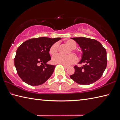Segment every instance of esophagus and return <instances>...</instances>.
<instances>
[{
  "label": "esophagus",
  "instance_id": "esophagus-1",
  "mask_svg": "<svg viewBox=\"0 0 120 120\" xmlns=\"http://www.w3.org/2000/svg\"><path fill=\"white\" fill-rule=\"evenodd\" d=\"M64 67L65 69H67L69 68V66H66V65H64Z\"/></svg>",
  "mask_w": 120,
  "mask_h": 120
}]
</instances>
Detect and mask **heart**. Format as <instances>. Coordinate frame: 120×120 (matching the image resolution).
Returning <instances> with one entry per match:
<instances>
[{
  "mask_svg": "<svg viewBox=\"0 0 120 120\" xmlns=\"http://www.w3.org/2000/svg\"><path fill=\"white\" fill-rule=\"evenodd\" d=\"M65 44L69 46L71 49V51H74V49L76 48L77 44L74 41L72 40H68L65 41ZM59 49V44L57 43H54L51 46L49 53L51 56H55L57 53ZM70 51L68 52L70 53ZM76 57L73 54H69L67 56H63L61 54H58L54 56L53 58V61L56 64H61L64 65H70L74 63L76 61Z\"/></svg>",
  "mask_w": 120,
  "mask_h": 120,
  "instance_id": "obj_1",
  "label": "heart"
}]
</instances>
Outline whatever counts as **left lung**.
I'll use <instances>...</instances> for the list:
<instances>
[{
    "label": "left lung",
    "mask_w": 120,
    "mask_h": 120,
    "mask_svg": "<svg viewBox=\"0 0 120 120\" xmlns=\"http://www.w3.org/2000/svg\"><path fill=\"white\" fill-rule=\"evenodd\" d=\"M82 49V59L79 64H85L80 67L75 66V73L70 76L77 84L88 85L98 80L107 66L106 51L101 44L92 38H72Z\"/></svg>",
    "instance_id": "8db88e82"
}]
</instances>
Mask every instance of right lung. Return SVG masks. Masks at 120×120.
I'll return each instance as SVG.
<instances>
[{
    "label": "right lung",
    "mask_w": 120,
    "mask_h": 120,
    "mask_svg": "<svg viewBox=\"0 0 120 120\" xmlns=\"http://www.w3.org/2000/svg\"><path fill=\"white\" fill-rule=\"evenodd\" d=\"M61 38H31L18 48L14 64L18 75L24 82L31 86H38L51 76L56 66L48 64L51 59L49 50L51 46Z\"/></svg>",
    "instance_id": "add662e5"
}]
</instances>
